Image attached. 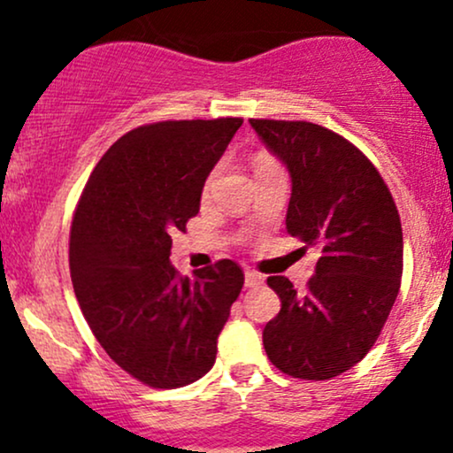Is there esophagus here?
Segmentation results:
<instances>
[{
  "label": "esophagus",
  "instance_id": "esophagus-1",
  "mask_svg": "<svg viewBox=\"0 0 453 453\" xmlns=\"http://www.w3.org/2000/svg\"><path fill=\"white\" fill-rule=\"evenodd\" d=\"M263 282H265V278H263L261 273H258V272H252V269H248V272H246V287H248V288L261 287Z\"/></svg>",
  "mask_w": 453,
  "mask_h": 453
}]
</instances>
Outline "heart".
I'll return each mask as SVG.
<instances>
[{
    "label": "heart",
    "instance_id": "heart-1",
    "mask_svg": "<svg viewBox=\"0 0 453 453\" xmlns=\"http://www.w3.org/2000/svg\"><path fill=\"white\" fill-rule=\"evenodd\" d=\"M272 165H276V160H273L272 156H267V154H258L257 158L252 160V169H254V173H258V171L267 169V166H272ZM211 180H213V173L210 175V180H207V186H205V188H210Z\"/></svg>",
    "mask_w": 453,
    "mask_h": 453
}]
</instances>
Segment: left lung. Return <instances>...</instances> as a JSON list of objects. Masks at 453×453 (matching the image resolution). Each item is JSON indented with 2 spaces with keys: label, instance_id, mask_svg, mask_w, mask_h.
<instances>
[{
  "label": "left lung",
  "instance_id": "8db88e82",
  "mask_svg": "<svg viewBox=\"0 0 453 453\" xmlns=\"http://www.w3.org/2000/svg\"><path fill=\"white\" fill-rule=\"evenodd\" d=\"M250 126L291 173L287 231L319 250L306 293L267 278L282 308L263 329V347L288 377L327 380L362 362L398 297V210L380 173L344 136L310 121Z\"/></svg>",
  "mask_w": 453,
  "mask_h": 453
}]
</instances>
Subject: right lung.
Instances as JSON below:
<instances>
[{"label": "right lung", "instance_id": "add662e5", "mask_svg": "<svg viewBox=\"0 0 453 453\" xmlns=\"http://www.w3.org/2000/svg\"><path fill=\"white\" fill-rule=\"evenodd\" d=\"M242 117L158 121L117 139L96 165L70 228L81 312L121 370L156 389L195 383L243 287L231 258L195 280L171 265V233L199 213L207 175Z\"/></svg>", "mask_w": 453, "mask_h": 453}]
</instances>
